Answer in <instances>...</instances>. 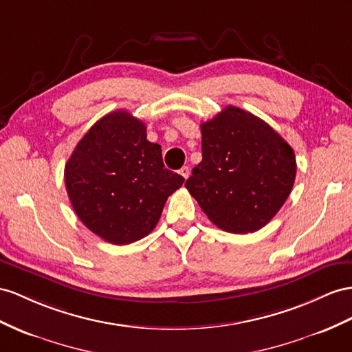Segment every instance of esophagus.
Instances as JSON below:
<instances>
[{"label": "esophagus", "instance_id": "1", "mask_svg": "<svg viewBox=\"0 0 352 352\" xmlns=\"http://www.w3.org/2000/svg\"><path fill=\"white\" fill-rule=\"evenodd\" d=\"M179 174H182L183 178H188V175H190V169H188V166H183L182 169H179Z\"/></svg>", "mask_w": 352, "mask_h": 352}]
</instances>
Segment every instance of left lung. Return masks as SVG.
Here are the masks:
<instances>
[{"label": "left lung", "instance_id": "left-lung-1", "mask_svg": "<svg viewBox=\"0 0 352 352\" xmlns=\"http://www.w3.org/2000/svg\"><path fill=\"white\" fill-rule=\"evenodd\" d=\"M201 132L202 160L186 188L217 228L262 229L292 193L293 148L266 122L232 105L202 123Z\"/></svg>", "mask_w": 352, "mask_h": 352}]
</instances>
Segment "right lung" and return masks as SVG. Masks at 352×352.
Listing matches in <instances>:
<instances>
[{
    "instance_id": "add662e5",
    "label": "right lung",
    "mask_w": 352,
    "mask_h": 352,
    "mask_svg": "<svg viewBox=\"0 0 352 352\" xmlns=\"http://www.w3.org/2000/svg\"><path fill=\"white\" fill-rule=\"evenodd\" d=\"M146 124L124 110L99 119L65 165L71 205L85 226L116 245L138 241L156 228L168 196L184 178L168 170Z\"/></svg>"
}]
</instances>
